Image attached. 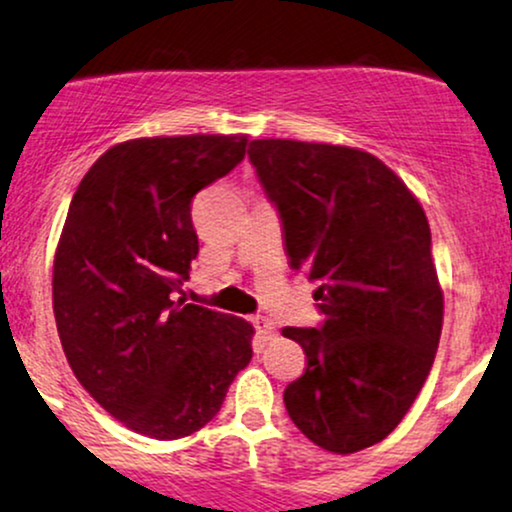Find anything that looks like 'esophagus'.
Masks as SVG:
<instances>
[{"instance_id":"obj_1","label":"esophagus","mask_w":512,"mask_h":512,"mask_svg":"<svg viewBox=\"0 0 512 512\" xmlns=\"http://www.w3.org/2000/svg\"><path fill=\"white\" fill-rule=\"evenodd\" d=\"M252 325H255V330H257V334H260L262 339H272L274 334H276L274 322L269 320V317H262V315L252 317Z\"/></svg>"}]
</instances>
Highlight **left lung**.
<instances>
[{
    "label": "left lung",
    "mask_w": 512,
    "mask_h": 512,
    "mask_svg": "<svg viewBox=\"0 0 512 512\" xmlns=\"http://www.w3.org/2000/svg\"><path fill=\"white\" fill-rule=\"evenodd\" d=\"M248 156L281 214L291 269L320 284L325 315L320 330H281L305 351V373L284 390L286 411L322 450L370 448L414 404L443 330L424 207L354 146L255 139Z\"/></svg>",
    "instance_id": "obj_1"
}]
</instances>
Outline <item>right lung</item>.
Instances as JSON below:
<instances>
[{
    "label": "right lung",
    "instance_id": "1",
    "mask_svg": "<svg viewBox=\"0 0 512 512\" xmlns=\"http://www.w3.org/2000/svg\"><path fill=\"white\" fill-rule=\"evenodd\" d=\"M248 134L110 146L69 204L52 267L57 332L76 380L132 431L185 438L221 409L255 327L178 298L199 243L192 197L243 161Z\"/></svg>",
    "mask_w": 512,
    "mask_h": 512
}]
</instances>
